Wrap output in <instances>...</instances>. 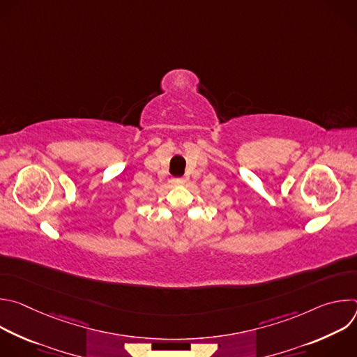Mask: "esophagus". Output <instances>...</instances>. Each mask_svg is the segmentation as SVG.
<instances>
[{
	"label": "esophagus",
	"instance_id": "34e87169",
	"mask_svg": "<svg viewBox=\"0 0 357 357\" xmlns=\"http://www.w3.org/2000/svg\"><path fill=\"white\" fill-rule=\"evenodd\" d=\"M171 182L174 185H182V183H185V178H174Z\"/></svg>",
	"mask_w": 357,
	"mask_h": 357
}]
</instances>
